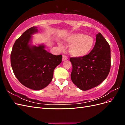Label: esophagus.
<instances>
[{
	"label": "esophagus",
	"mask_w": 125,
	"mask_h": 125,
	"mask_svg": "<svg viewBox=\"0 0 125 125\" xmlns=\"http://www.w3.org/2000/svg\"><path fill=\"white\" fill-rule=\"evenodd\" d=\"M67 57L65 55H63L62 56V60L63 61H64V60H66L67 59Z\"/></svg>",
	"instance_id": "34e87169"
}]
</instances>
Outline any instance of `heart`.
Listing matches in <instances>:
<instances>
[{
	"label": "heart",
	"mask_w": 125,
	"mask_h": 125,
	"mask_svg": "<svg viewBox=\"0 0 125 125\" xmlns=\"http://www.w3.org/2000/svg\"><path fill=\"white\" fill-rule=\"evenodd\" d=\"M65 42L69 45V52L71 56L76 58H83L92 51L95 45V40L93 37L85 34L77 33L67 36ZM62 47L61 43H58Z\"/></svg>",
	"instance_id": "heart-1"
}]
</instances>
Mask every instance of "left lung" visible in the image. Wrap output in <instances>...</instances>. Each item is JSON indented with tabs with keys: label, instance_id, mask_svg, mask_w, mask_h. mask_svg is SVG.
Segmentation results:
<instances>
[{
	"label": "left lung",
	"instance_id": "obj_1",
	"mask_svg": "<svg viewBox=\"0 0 125 125\" xmlns=\"http://www.w3.org/2000/svg\"><path fill=\"white\" fill-rule=\"evenodd\" d=\"M71 79L78 88L88 90L100 84L107 78L111 69V48L100 33L92 51L83 58L72 57Z\"/></svg>",
	"mask_w": 125,
	"mask_h": 125
}]
</instances>
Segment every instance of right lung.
I'll return each mask as SVG.
<instances>
[{
    "instance_id": "add662e5",
    "label": "right lung",
    "mask_w": 125,
    "mask_h": 125,
    "mask_svg": "<svg viewBox=\"0 0 125 125\" xmlns=\"http://www.w3.org/2000/svg\"><path fill=\"white\" fill-rule=\"evenodd\" d=\"M38 32L36 26L25 31L13 45L10 55L15 76L21 84L40 90L50 83L55 68L62 62V55L56 56L45 50L44 44H31L32 35Z\"/></svg>"
}]
</instances>
